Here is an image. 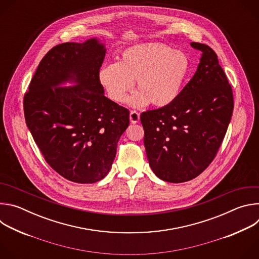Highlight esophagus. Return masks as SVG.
<instances>
[{"label": "esophagus", "instance_id": "obj_1", "mask_svg": "<svg viewBox=\"0 0 259 259\" xmlns=\"http://www.w3.org/2000/svg\"><path fill=\"white\" fill-rule=\"evenodd\" d=\"M129 118H130V122H131L132 124H136V123L139 122L140 116H139V114L136 112V110H131Z\"/></svg>", "mask_w": 259, "mask_h": 259}]
</instances>
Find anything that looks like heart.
Wrapping results in <instances>:
<instances>
[{"label": "heart", "instance_id": "1", "mask_svg": "<svg viewBox=\"0 0 259 259\" xmlns=\"http://www.w3.org/2000/svg\"><path fill=\"white\" fill-rule=\"evenodd\" d=\"M192 67L187 53L162 43H143L126 48L116 63L103 65L98 79L108 97L123 102L133 89L138 91L127 102L133 107L151 103L164 107L173 103L186 83Z\"/></svg>", "mask_w": 259, "mask_h": 259}]
</instances>
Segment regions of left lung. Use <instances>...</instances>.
Instances as JSON below:
<instances>
[{
    "mask_svg": "<svg viewBox=\"0 0 259 259\" xmlns=\"http://www.w3.org/2000/svg\"><path fill=\"white\" fill-rule=\"evenodd\" d=\"M191 45L202 53L192 80L173 103L140 116L150 166L172 183L192 180L209 166L234 109L232 87L216 53L204 44Z\"/></svg>",
    "mask_w": 259,
    "mask_h": 259,
    "instance_id": "1",
    "label": "left lung"
}]
</instances>
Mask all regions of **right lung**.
<instances>
[{
	"instance_id": "right-lung-1",
	"label": "right lung",
	"mask_w": 259,
	"mask_h": 259,
	"mask_svg": "<svg viewBox=\"0 0 259 259\" xmlns=\"http://www.w3.org/2000/svg\"><path fill=\"white\" fill-rule=\"evenodd\" d=\"M105 53L97 38L55 46L24 95L25 122L36 145L46 162L72 182L104 178L129 126V110L104 96L98 79Z\"/></svg>"
}]
</instances>
